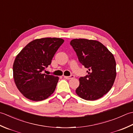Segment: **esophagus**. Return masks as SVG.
<instances>
[{
    "label": "esophagus",
    "instance_id": "34e87169",
    "mask_svg": "<svg viewBox=\"0 0 133 133\" xmlns=\"http://www.w3.org/2000/svg\"><path fill=\"white\" fill-rule=\"evenodd\" d=\"M64 77L65 78H66V79L69 80V79H71V78H74L75 76H74V75H71V76H64Z\"/></svg>",
    "mask_w": 133,
    "mask_h": 133
}]
</instances>
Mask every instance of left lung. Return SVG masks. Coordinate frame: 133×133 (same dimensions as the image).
Listing matches in <instances>:
<instances>
[{
    "mask_svg": "<svg viewBox=\"0 0 133 133\" xmlns=\"http://www.w3.org/2000/svg\"><path fill=\"white\" fill-rule=\"evenodd\" d=\"M70 44L88 75L79 78L76 93L87 101H96L109 91L116 77V62L109 50L96 40L74 39Z\"/></svg>",
    "mask_w": 133,
    "mask_h": 133,
    "instance_id": "1",
    "label": "left lung"
}]
</instances>
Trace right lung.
Returning a JSON list of instances; mask_svg holds the SVG:
<instances>
[{
    "label": "right lung",
    "mask_w": 133,
    "mask_h": 133,
    "mask_svg": "<svg viewBox=\"0 0 133 133\" xmlns=\"http://www.w3.org/2000/svg\"><path fill=\"white\" fill-rule=\"evenodd\" d=\"M64 40L43 38L32 41L16 57L13 77L18 90L27 99L41 101L55 91L58 77L43 74Z\"/></svg>",
    "instance_id": "1"
}]
</instances>
